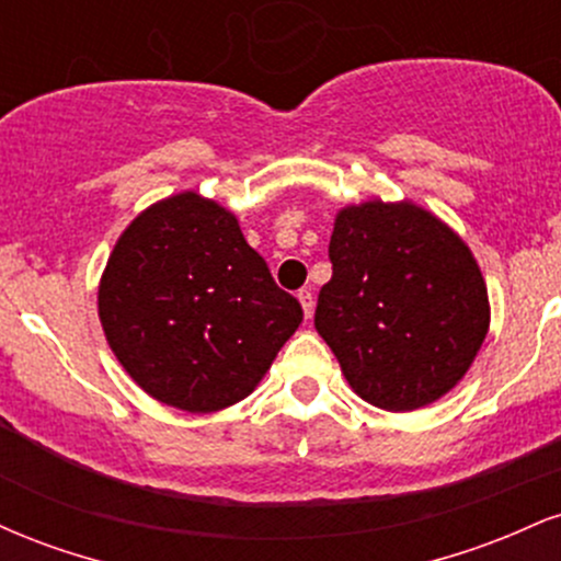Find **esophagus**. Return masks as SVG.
I'll use <instances>...</instances> for the list:
<instances>
[{"label":"esophagus","instance_id":"obj_1","mask_svg":"<svg viewBox=\"0 0 561 561\" xmlns=\"http://www.w3.org/2000/svg\"><path fill=\"white\" fill-rule=\"evenodd\" d=\"M298 300H300V306H302V313H306V319H311V313H313V295H311V289H300Z\"/></svg>","mask_w":561,"mask_h":561}]
</instances>
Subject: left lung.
I'll use <instances>...</instances> for the list:
<instances>
[{"instance_id": "left-lung-1", "label": "left lung", "mask_w": 561, "mask_h": 561, "mask_svg": "<svg viewBox=\"0 0 561 561\" xmlns=\"http://www.w3.org/2000/svg\"><path fill=\"white\" fill-rule=\"evenodd\" d=\"M330 261L313 324L351 388L385 411L446 396L491 321L467 244L416 205L364 203L340 210Z\"/></svg>"}]
</instances>
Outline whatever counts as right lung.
<instances>
[{
	"label": "right lung",
	"instance_id": "1",
	"mask_svg": "<svg viewBox=\"0 0 561 561\" xmlns=\"http://www.w3.org/2000/svg\"><path fill=\"white\" fill-rule=\"evenodd\" d=\"M113 353L145 392L218 411L253 392L302 321L221 205L184 192L121 234L100 285Z\"/></svg>",
	"mask_w": 561,
	"mask_h": 561
}]
</instances>
